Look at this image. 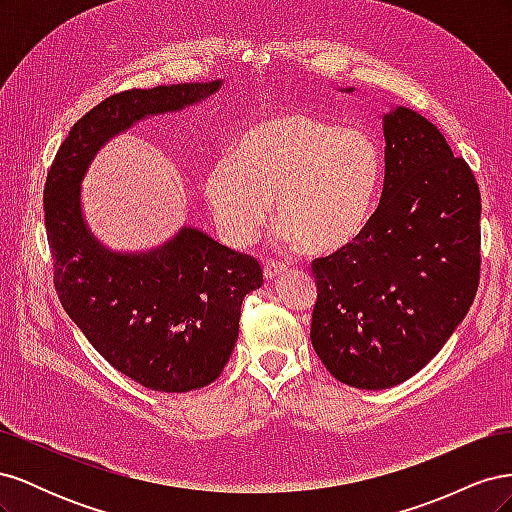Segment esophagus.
I'll list each match as a JSON object with an SVG mask.
<instances>
[{"mask_svg": "<svg viewBox=\"0 0 512 512\" xmlns=\"http://www.w3.org/2000/svg\"><path fill=\"white\" fill-rule=\"evenodd\" d=\"M284 269H286V267L282 265V262H277V260H267L265 267H262V271H265L267 280H275L277 275L284 273Z\"/></svg>", "mask_w": 512, "mask_h": 512, "instance_id": "34e87169", "label": "esophagus"}]
</instances>
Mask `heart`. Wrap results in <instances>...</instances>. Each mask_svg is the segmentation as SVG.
Masks as SVG:
<instances>
[{
  "label": "heart",
  "instance_id": "1",
  "mask_svg": "<svg viewBox=\"0 0 512 512\" xmlns=\"http://www.w3.org/2000/svg\"><path fill=\"white\" fill-rule=\"evenodd\" d=\"M382 177V153L367 132L303 111H277L237 134L228 158L207 173L205 198L230 245H250L275 200L284 241L333 254L369 226Z\"/></svg>",
  "mask_w": 512,
  "mask_h": 512
}]
</instances>
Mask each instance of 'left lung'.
Segmentation results:
<instances>
[{
    "mask_svg": "<svg viewBox=\"0 0 512 512\" xmlns=\"http://www.w3.org/2000/svg\"><path fill=\"white\" fill-rule=\"evenodd\" d=\"M382 121L374 218L344 250L312 262V346L333 378L367 391L423 369L468 314L480 280V192L470 166L410 108Z\"/></svg>",
    "mask_w": 512,
    "mask_h": 512,
    "instance_id": "left-lung-1",
    "label": "left lung"
}]
</instances>
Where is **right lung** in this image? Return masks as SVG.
Returning <instances> with one entry per match:
<instances>
[{"label": "right lung", "mask_w": 512, "mask_h": 512, "mask_svg": "<svg viewBox=\"0 0 512 512\" xmlns=\"http://www.w3.org/2000/svg\"><path fill=\"white\" fill-rule=\"evenodd\" d=\"M222 81L130 89L74 123L44 185L53 284L66 314L123 376L162 393L218 380L239 337L245 294L260 288L258 260L198 228L149 252H111L81 213V181L100 147L149 115L207 100Z\"/></svg>", "instance_id": "obj_1"}]
</instances>
